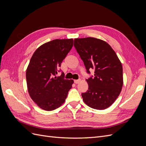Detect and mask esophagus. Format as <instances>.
<instances>
[{
  "instance_id": "1",
  "label": "esophagus",
  "mask_w": 146,
  "mask_h": 146,
  "mask_svg": "<svg viewBox=\"0 0 146 146\" xmlns=\"http://www.w3.org/2000/svg\"><path fill=\"white\" fill-rule=\"evenodd\" d=\"M80 82V79H78V80H74V83H76V84Z\"/></svg>"
}]
</instances>
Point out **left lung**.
<instances>
[{
	"label": "left lung",
	"mask_w": 146,
	"mask_h": 146,
	"mask_svg": "<svg viewBox=\"0 0 146 146\" xmlns=\"http://www.w3.org/2000/svg\"><path fill=\"white\" fill-rule=\"evenodd\" d=\"M74 46L85 66L94 76L86 79L88 90L82 94L90 107L104 110L116 100L123 85L122 66L115 52L108 43L88 37L74 39Z\"/></svg>",
	"instance_id": "1"
}]
</instances>
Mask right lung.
<instances>
[{"instance_id":"add662e5","label":"right lung","mask_w":146,"mask_h":146,"mask_svg":"<svg viewBox=\"0 0 146 146\" xmlns=\"http://www.w3.org/2000/svg\"><path fill=\"white\" fill-rule=\"evenodd\" d=\"M73 46V39H54L44 44L34 52L26 70L30 98L39 108L47 111L58 108L67 98L72 80L56 75Z\"/></svg>"}]
</instances>
